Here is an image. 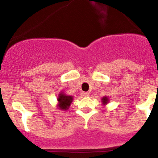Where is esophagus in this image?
Listing matches in <instances>:
<instances>
[{"label": "esophagus", "mask_w": 158, "mask_h": 158, "mask_svg": "<svg viewBox=\"0 0 158 158\" xmlns=\"http://www.w3.org/2000/svg\"><path fill=\"white\" fill-rule=\"evenodd\" d=\"M81 95H82V96H88L89 95V93L88 92H82V93H81Z\"/></svg>", "instance_id": "34e87169"}]
</instances>
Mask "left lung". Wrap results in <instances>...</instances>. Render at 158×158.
I'll use <instances>...</instances> for the list:
<instances>
[{
    "instance_id": "left-lung-1",
    "label": "left lung",
    "mask_w": 158,
    "mask_h": 158,
    "mask_svg": "<svg viewBox=\"0 0 158 158\" xmlns=\"http://www.w3.org/2000/svg\"><path fill=\"white\" fill-rule=\"evenodd\" d=\"M102 102L103 105H106V104H107V102H109V99L107 96H103L102 99Z\"/></svg>"
}]
</instances>
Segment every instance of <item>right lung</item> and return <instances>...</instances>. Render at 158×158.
<instances>
[{
  "mask_svg": "<svg viewBox=\"0 0 158 158\" xmlns=\"http://www.w3.org/2000/svg\"><path fill=\"white\" fill-rule=\"evenodd\" d=\"M73 97L72 96H67L65 93L61 92L60 94H59V96L57 98V100L59 104L58 107L59 109L62 110H66L69 108L72 102H73Z\"/></svg>",
  "mask_w": 158,
  "mask_h": 158,
  "instance_id": "add662e5",
  "label": "right lung"
}]
</instances>
